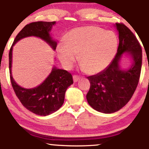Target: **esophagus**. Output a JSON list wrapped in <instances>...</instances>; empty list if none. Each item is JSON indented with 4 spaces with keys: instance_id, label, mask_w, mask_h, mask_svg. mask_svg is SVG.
Returning <instances> with one entry per match:
<instances>
[{
    "instance_id": "esophagus-1",
    "label": "esophagus",
    "mask_w": 149,
    "mask_h": 149,
    "mask_svg": "<svg viewBox=\"0 0 149 149\" xmlns=\"http://www.w3.org/2000/svg\"><path fill=\"white\" fill-rule=\"evenodd\" d=\"M73 82H74V83H76V82H78V80L80 79V77H78L77 76H73Z\"/></svg>"
}]
</instances>
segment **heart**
I'll return each instance as SVG.
<instances>
[{"instance_id":"b5f03b06","label":"heart","mask_w":149,"mask_h":149,"mask_svg":"<svg viewBox=\"0 0 149 149\" xmlns=\"http://www.w3.org/2000/svg\"><path fill=\"white\" fill-rule=\"evenodd\" d=\"M116 33L97 26H85L71 31L65 42L58 44L57 57L65 69L73 66L79 54L81 68L88 74L102 72L111 64L117 52Z\"/></svg>"}]
</instances>
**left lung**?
I'll list each match as a JSON object with an SVG mask.
<instances>
[{
    "label": "left lung",
    "instance_id": "1",
    "mask_svg": "<svg viewBox=\"0 0 149 149\" xmlns=\"http://www.w3.org/2000/svg\"><path fill=\"white\" fill-rule=\"evenodd\" d=\"M119 45L115 58L102 72L88 77L90 88L86 95L89 105L97 111L112 113L129 102L137 87L142 62V50L137 39L123 24L116 23ZM131 60L128 68L120 65L122 55Z\"/></svg>",
    "mask_w": 149,
    "mask_h": 149
}]
</instances>
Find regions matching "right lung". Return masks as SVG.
<instances>
[{
	"mask_svg": "<svg viewBox=\"0 0 149 149\" xmlns=\"http://www.w3.org/2000/svg\"><path fill=\"white\" fill-rule=\"evenodd\" d=\"M55 24L56 22H36L26 25L15 38L9 53L10 80L13 90L22 105L38 116H48L60 109L64 104L65 92L73 83V77L66 70L53 66L49 76L40 85L33 88H22L12 74L13 46L24 38L35 36L43 40L55 50L57 42L50 33Z\"/></svg>",
	"mask_w": 149,
	"mask_h": 149,
	"instance_id": "1",
	"label": "right lung"
}]
</instances>
